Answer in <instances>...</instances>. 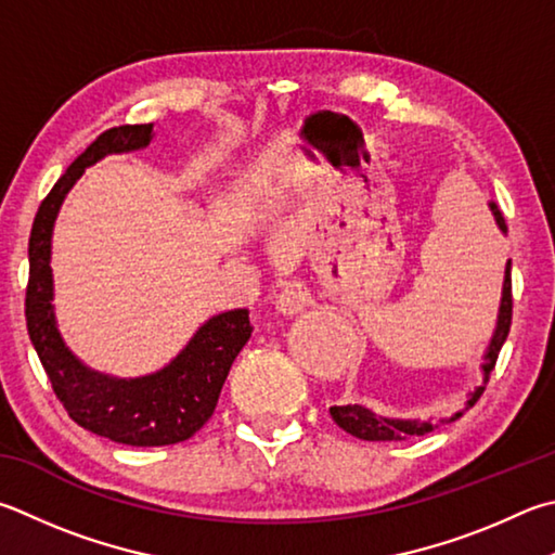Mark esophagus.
Returning a JSON list of instances; mask_svg holds the SVG:
<instances>
[{
	"label": "esophagus",
	"mask_w": 555,
	"mask_h": 555,
	"mask_svg": "<svg viewBox=\"0 0 555 555\" xmlns=\"http://www.w3.org/2000/svg\"><path fill=\"white\" fill-rule=\"evenodd\" d=\"M310 304L308 288L300 281H286L284 286L276 291V308L284 315H296Z\"/></svg>",
	"instance_id": "1"
}]
</instances>
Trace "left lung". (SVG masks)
<instances>
[{"instance_id":"8db88e82","label":"left lung","mask_w":555,"mask_h":555,"mask_svg":"<svg viewBox=\"0 0 555 555\" xmlns=\"http://www.w3.org/2000/svg\"><path fill=\"white\" fill-rule=\"evenodd\" d=\"M490 210H492V216H495L502 233H507L505 216H502V210L498 208V204H490ZM509 325H512V259L507 261V269H505V286H502L498 330H495V335H492L490 349L486 354V364H482V371H486V383L490 380V374H492V369H495L500 349H502V345H505V339L509 335ZM486 383H482V386L476 388V392H473L470 400H468V408L476 405L478 398L482 396V390H486ZM330 415H332V420H335V425L339 429H345L347 435L357 437V439H364V441H402V439H410V437H422V435H427V431L435 429L429 425V422L378 417V415H374V412L361 408V405L330 408ZM459 417H461V412H456V415L449 417V422L459 420Z\"/></svg>"}]
</instances>
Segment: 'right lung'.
I'll list each match as a JSON object with an SVG mask.
<instances>
[{"mask_svg": "<svg viewBox=\"0 0 555 555\" xmlns=\"http://www.w3.org/2000/svg\"><path fill=\"white\" fill-rule=\"evenodd\" d=\"M150 133L153 124H126L104 130L89 143L40 201L28 237L26 327L50 386L79 427L128 447H167L194 437L214 415L228 371L251 335L245 308L223 312L196 332L172 364L133 380H116L85 369L60 339L50 274V235L57 208L85 167L108 153L145 147Z\"/></svg>", "mask_w": 555, "mask_h": 555, "instance_id": "obj_1", "label": "right lung"}]
</instances>
